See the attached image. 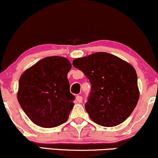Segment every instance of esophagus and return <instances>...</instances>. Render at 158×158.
<instances>
[{"label":"esophagus","mask_w":158,"mask_h":158,"mask_svg":"<svg viewBox=\"0 0 158 158\" xmlns=\"http://www.w3.org/2000/svg\"><path fill=\"white\" fill-rule=\"evenodd\" d=\"M76 99H77V102H79V103L82 102V97H81V96H77Z\"/></svg>","instance_id":"esophagus-1"}]
</instances>
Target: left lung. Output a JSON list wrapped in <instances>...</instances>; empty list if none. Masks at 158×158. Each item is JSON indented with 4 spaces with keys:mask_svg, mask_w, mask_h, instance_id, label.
I'll list each match as a JSON object with an SVG mask.
<instances>
[{
    "mask_svg": "<svg viewBox=\"0 0 158 158\" xmlns=\"http://www.w3.org/2000/svg\"><path fill=\"white\" fill-rule=\"evenodd\" d=\"M91 85L85 110L99 126L113 127L124 122L138 102L139 94L135 68L126 61L105 52L73 61Z\"/></svg>",
    "mask_w": 158,
    "mask_h": 158,
    "instance_id": "left-lung-1",
    "label": "left lung"
}]
</instances>
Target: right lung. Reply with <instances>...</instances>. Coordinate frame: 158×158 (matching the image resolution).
Masks as SVG:
<instances>
[{
    "label": "right lung",
    "mask_w": 158,
    "mask_h": 158,
    "mask_svg": "<svg viewBox=\"0 0 158 158\" xmlns=\"http://www.w3.org/2000/svg\"><path fill=\"white\" fill-rule=\"evenodd\" d=\"M66 58L50 56L27 69L19 79L18 100L33 123L54 128L66 122L75 97L70 92Z\"/></svg>",
    "instance_id": "1"
}]
</instances>
